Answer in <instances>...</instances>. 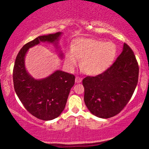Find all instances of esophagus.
Masks as SVG:
<instances>
[{
    "mask_svg": "<svg viewBox=\"0 0 149 149\" xmlns=\"http://www.w3.org/2000/svg\"><path fill=\"white\" fill-rule=\"evenodd\" d=\"M81 81H82L81 78H80V77H78V76L76 77V83H81Z\"/></svg>",
    "mask_w": 149,
    "mask_h": 149,
    "instance_id": "obj_1",
    "label": "esophagus"
}]
</instances>
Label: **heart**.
<instances>
[{"label":"heart","instance_id":"1","mask_svg":"<svg viewBox=\"0 0 149 149\" xmlns=\"http://www.w3.org/2000/svg\"><path fill=\"white\" fill-rule=\"evenodd\" d=\"M117 55V48L113 42H104L92 38H79L73 41L71 50L66 54L65 63L72 71L81 59L82 69L87 74L96 76L110 67Z\"/></svg>","mask_w":149,"mask_h":149}]
</instances>
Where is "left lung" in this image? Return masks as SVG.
Masks as SVG:
<instances>
[{
	"label": "left lung",
	"instance_id": "obj_1",
	"mask_svg": "<svg viewBox=\"0 0 149 149\" xmlns=\"http://www.w3.org/2000/svg\"><path fill=\"white\" fill-rule=\"evenodd\" d=\"M139 65L129 45L107 71L83 80L84 101L93 115L109 118L118 114L127 105L138 83Z\"/></svg>",
	"mask_w": 149,
	"mask_h": 149
}]
</instances>
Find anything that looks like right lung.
<instances>
[{"mask_svg": "<svg viewBox=\"0 0 149 149\" xmlns=\"http://www.w3.org/2000/svg\"><path fill=\"white\" fill-rule=\"evenodd\" d=\"M61 32L37 37L22 47L15 59L13 69L15 91L25 109L37 118L50 120L64 111L70 90L75 83L73 74L57 70L42 79H34L25 67V56L28 49L40 42L54 44L58 48ZM59 57H63L61 51Z\"/></svg>", "mask_w": 149, "mask_h": 149, "instance_id": "add662e5", "label": "right lung"}]
</instances>
